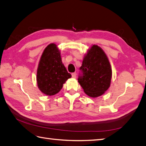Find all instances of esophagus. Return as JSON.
<instances>
[{
	"label": "esophagus",
	"mask_w": 146,
	"mask_h": 146,
	"mask_svg": "<svg viewBox=\"0 0 146 146\" xmlns=\"http://www.w3.org/2000/svg\"><path fill=\"white\" fill-rule=\"evenodd\" d=\"M72 78H76V73H73L72 74Z\"/></svg>",
	"instance_id": "34e87169"
}]
</instances>
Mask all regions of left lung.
Returning <instances> with one entry per match:
<instances>
[{"label":"left lung","instance_id":"1","mask_svg":"<svg viewBox=\"0 0 146 146\" xmlns=\"http://www.w3.org/2000/svg\"><path fill=\"white\" fill-rule=\"evenodd\" d=\"M78 81L87 95L98 97L110 86L111 65L104 51L94 45L84 56Z\"/></svg>","mask_w":146,"mask_h":146}]
</instances>
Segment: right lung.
I'll return each instance as SVG.
<instances>
[{
    "label": "right lung",
    "mask_w": 146,
    "mask_h": 146,
    "mask_svg": "<svg viewBox=\"0 0 146 146\" xmlns=\"http://www.w3.org/2000/svg\"><path fill=\"white\" fill-rule=\"evenodd\" d=\"M72 77L62 62L56 45L51 43L44 50L37 69L38 88L48 96L58 93L65 81Z\"/></svg>",
    "instance_id": "obj_1"
}]
</instances>
